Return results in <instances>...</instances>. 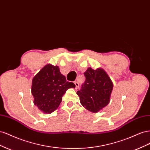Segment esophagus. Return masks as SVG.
<instances>
[{"instance_id":"obj_1","label":"esophagus","mask_w":150,"mask_h":150,"mask_svg":"<svg viewBox=\"0 0 150 150\" xmlns=\"http://www.w3.org/2000/svg\"><path fill=\"white\" fill-rule=\"evenodd\" d=\"M74 84H75V86H76V89H78V88H79V83L77 82V81H75L74 82Z\"/></svg>"}]
</instances>
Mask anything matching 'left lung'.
<instances>
[{
  "label": "left lung",
  "mask_w": 150,
  "mask_h": 150,
  "mask_svg": "<svg viewBox=\"0 0 150 150\" xmlns=\"http://www.w3.org/2000/svg\"><path fill=\"white\" fill-rule=\"evenodd\" d=\"M86 81L80 91H77L80 103L86 110L96 113L106 106L110 101L113 89L111 79L102 68L91 67L84 72Z\"/></svg>",
  "instance_id": "1"
}]
</instances>
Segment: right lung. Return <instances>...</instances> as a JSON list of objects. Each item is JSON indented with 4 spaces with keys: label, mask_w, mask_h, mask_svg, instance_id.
I'll use <instances>...</instances> for the list:
<instances>
[{
    "label": "right lung",
    "mask_w": 150,
    "mask_h": 150,
    "mask_svg": "<svg viewBox=\"0 0 150 150\" xmlns=\"http://www.w3.org/2000/svg\"><path fill=\"white\" fill-rule=\"evenodd\" d=\"M76 87L68 82L57 66L47 64L44 66L32 81L31 92L34 104L45 114L54 112L59 106L66 91Z\"/></svg>",
    "instance_id": "1"
}]
</instances>
